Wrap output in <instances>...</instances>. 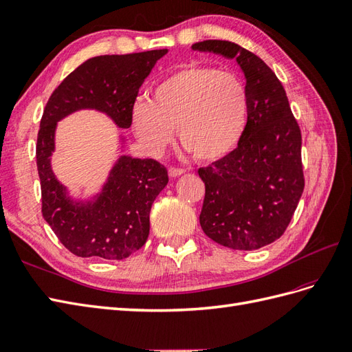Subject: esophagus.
Returning <instances> with one entry per match:
<instances>
[{
	"label": "esophagus",
	"instance_id": "34e87169",
	"mask_svg": "<svg viewBox=\"0 0 352 352\" xmlns=\"http://www.w3.org/2000/svg\"><path fill=\"white\" fill-rule=\"evenodd\" d=\"M169 177L170 178H177V177H179V175H183L186 170L184 169H182V168H169Z\"/></svg>",
	"mask_w": 352,
	"mask_h": 352
}]
</instances>
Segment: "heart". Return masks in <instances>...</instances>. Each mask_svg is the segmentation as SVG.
I'll return each mask as SVG.
<instances>
[{"label":"heart","instance_id":"1","mask_svg":"<svg viewBox=\"0 0 352 352\" xmlns=\"http://www.w3.org/2000/svg\"><path fill=\"white\" fill-rule=\"evenodd\" d=\"M248 122V95L242 80L212 67L186 65L151 90L150 101L132 105L133 133L153 155L178 140L196 159L212 162L238 147Z\"/></svg>","mask_w":352,"mask_h":352}]
</instances>
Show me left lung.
<instances>
[{"instance_id": "left-lung-1", "label": "left lung", "mask_w": 352, "mask_h": 352, "mask_svg": "<svg viewBox=\"0 0 352 352\" xmlns=\"http://www.w3.org/2000/svg\"><path fill=\"white\" fill-rule=\"evenodd\" d=\"M192 49L235 59L248 95V122L238 147L197 170L205 183L201 228L232 250L262 248L285 232L303 193L299 124L281 82L254 53L221 40Z\"/></svg>"}]
</instances>
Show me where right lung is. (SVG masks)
I'll return each instance as SVG.
<instances>
[{
	"label": "right lung",
	"mask_w": 352,
	"mask_h": 352,
	"mask_svg": "<svg viewBox=\"0 0 352 352\" xmlns=\"http://www.w3.org/2000/svg\"><path fill=\"white\" fill-rule=\"evenodd\" d=\"M166 53L168 49H159L90 58L55 89L44 108L37 138L43 217L78 257L123 260L146 244L151 205L168 184V170L155 159L124 155L126 137L120 133L122 155L99 192L71 196L52 169L58 122L77 111L95 110L117 128L128 129L140 87Z\"/></svg>",
	"instance_id": "add662e5"
}]
</instances>
